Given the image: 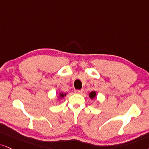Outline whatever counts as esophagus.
Returning a JSON list of instances; mask_svg holds the SVG:
<instances>
[{
  "instance_id": "1",
  "label": "esophagus",
  "mask_w": 149,
  "mask_h": 149,
  "mask_svg": "<svg viewBox=\"0 0 149 149\" xmlns=\"http://www.w3.org/2000/svg\"><path fill=\"white\" fill-rule=\"evenodd\" d=\"M84 92V90H75L74 93L75 94H81Z\"/></svg>"
}]
</instances>
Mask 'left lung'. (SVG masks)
<instances>
[{"label":"left lung","mask_w":149,"mask_h":149,"mask_svg":"<svg viewBox=\"0 0 149 149\" xmlns=\"http://www.w3.org/2000/svg\"><path fill=\"white\" fill-rule=\"evenodd\" d=\"M88 96H89L90 98L91 99V100H94V99H95V97H96V96H97L96 92H95V91H92L91 93H89Z\"/></svg>","instance_id":"8db88e82"}]
</instances>
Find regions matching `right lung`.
Here are the masks:
<instances>
[{"label": "right lung", "mask_w": 149, "mask_h": 149, "mask_svg": "<svg viewBox=\"0 0 149 149\" xmlns=\"http://www.w3.org/2000/svg\"><path fill=\"white\" fill-rule=\"evenodd\" d=\"M66 93H65V94H64L63 93H58V97H57V101H58V100H61V99H63L64 97L65 96H66Z\"/></svg>", "instance_id": "right-lung-1"}]
</instances>
